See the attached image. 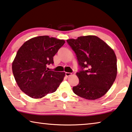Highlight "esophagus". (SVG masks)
Returning a JSON list of instances; mask_svg holds the SVG:
<instances>
[{
    "mask_svg": "<svg viewBox=\"0 0 132 132\" xmlns=\"http://www.w3.org/2000/svg\"><path fill=\"white\" fill-rule=\"evenodd\" d=\"M72 72H65V76L67 77H68V76H70L71 75H72Z\"/></svg>",
    "mask_w": 132,
    "mask_h": 132,
    "instance_id": "34e87169",
    "label": "esophagus"
}]
</instances>
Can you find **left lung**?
<instances>
[{
  "mask_svg": "<svg viewBox=\"0 0 132 132\" xmlns=\"http://www.w3.org/2000/svg\"><path fill=\"white\" fill-rule=\"evenodd\" d=\"M67 42L75 52L80 67L76 73L79 83L72 87L74 93L89 100L100 98L111 88L117 76L114 51L95 36H80Z\"/></svg>",
  "mask_w": 132,
  "mask_h": 132,
  "instance_id": "8db88e82",
  "label": "left lung"
}]
</instances>
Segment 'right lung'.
I'll return each instance as SVG.
<instances>
[{"instance_id": "right-lung-1", "label": "right lung", "mask_w": 132, "mask_h": 132, "mask_svg": "<svg viewBox=\"0 0 132 132\" xmlns=\"http://www.w3.org/2000/svg\"><path fill=\"white\" fill-rule=\"evenodd\" d=\"M64 40L48 36L36 37L19 49L12 62V72L20 89L33 98L55 92L62 81L64 72L49 71L53 57L64 45Z\"/></svg>"}]
</instances>
